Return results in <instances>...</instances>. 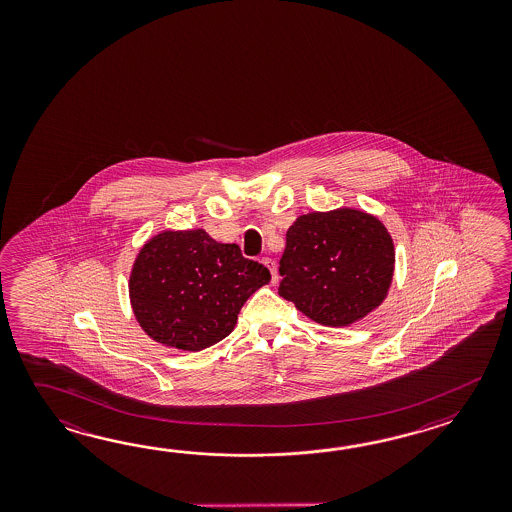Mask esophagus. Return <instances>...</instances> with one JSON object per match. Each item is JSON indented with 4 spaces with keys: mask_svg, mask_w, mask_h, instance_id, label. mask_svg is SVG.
Masks as SVG:
<instances>
[{
    "mask_svg": "<svg viewBox=\"0 0 512 512\" xmlns=\"http://www.w3.org/2000/svg\"><path fill=\"white\" fill-rule=\"evenodd\" d=\"M263 265L271 271V278L272 283L278 282V274H276V263H274V260H271V258H263Z\"/></svg>",
    "mask_w": 512,
    "mask_h": 512,
    "instance_id": "obj_1",
    "label": "esophagus"
}]
</instances>
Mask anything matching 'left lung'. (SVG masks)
<instances>
[{
    "instance_id": "obj_1",
    "label": "left lung",
    "mask_w": 512,
    "mask_h": 512,
    "mask_svg": "<svg viewBox=\"0 0 512 512\" xmlns=\"http://www.w3.org/2000/svg\"><path fill=\"white\" fill-rule=\"evenodd\" d=\"M393 263L379 219L353 208L305 214L285 234L278 294L322 326H349L382 304Z\"/></svg>"
}]
</instances>
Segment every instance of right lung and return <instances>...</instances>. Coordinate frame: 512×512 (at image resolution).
<instances>
[{
    "label": "right lung",
    "instance_id": "1",
    "mask_svg": "<svg viewBox=\"0 0 512 512\" xmlns=\"http://www.w3.org/2000/svg\"><path fill=\"white\" fill-rule=\"evenodd\" d=\"M269 282V269L243 258L236 243L203 229L166 230L133 263L131 307L155 342L201 351L229 337L243 304Z\"/></svg>",
    "mask_w": 512,
    "mask_h": 512
}]
</instances>
